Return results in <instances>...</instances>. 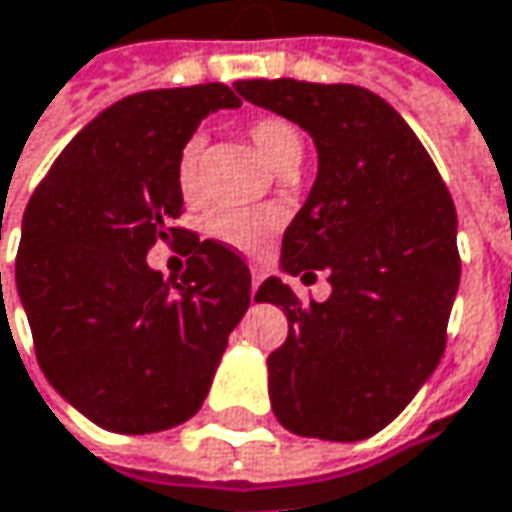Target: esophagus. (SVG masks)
I'll return each mask as SVG.
<instances>
[{
	"label": "esophagus",
	"instance_id": "1",
	"mask_svg": "<svg viewBox=\"0 0 512 512\" xmlns=\"http://www.w3.org/2000/svg\"><path fill=\"white\" fill-rule=\"evenodd\" d=\"M262 279H265V270H262V268H250V294H253V296H256V291H259Z\"/></svg>",
	"mask_w": 512,
	"mask_h": 512
}]
</instances>
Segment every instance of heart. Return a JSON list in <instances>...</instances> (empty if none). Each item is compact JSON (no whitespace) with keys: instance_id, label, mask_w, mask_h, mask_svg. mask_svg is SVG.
<instances>
[{"instance_id":"b5f03b06","label":"heart","mask_w":512,"mask_h":512,"mask_svg":"<svg viewBox=\"0 0 512 512\" xmlns=\"http://www.w3.org/2000/svg\"><path fill=\"white\" fill-rule=\"evenodd\" d=\"M250 141L259 149V155L268 161V167L276 172L282 167H291L302 161L305 141L302 132L296 129L291 120L285 117H259L250 123ZM201 152H204V138L192 135L184 143L181 155H178V192L184 195V201H195L201 192ZM279 227V216L273 210H230L221 207L207 216V233L216 242L227 244L239 253H259L270 242L273 230Z\"/></svg>"}]
</instances>
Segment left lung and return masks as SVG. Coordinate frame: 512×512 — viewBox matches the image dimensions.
I'll list each match as a JSON object with an SVG mask.
<instances>
[{"label": "left lung", "instance_id": "obj_1", "mask_svg": "<svg viewBox=\"0 0 512 512\" xmlns=\"http://www.w3.org/2000/svg\"><path fill=\"white\" fill-rule=\"evenodd\" d=\"M253 106L317 146V178L282 236L288 276L325 270L331 296L302 305L270 276L288 340L268 357L273 415L320 441H363L432 377L458 294V216L418 135L374 91L348 83L242 80Z\"/></svg>", "mask_w": 512, "mask_h": 512}]
</instances>
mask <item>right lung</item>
<instances>
[{"instance_id": "1", "label": "right lung", "mask_w": 512, "mask_h": 512, "mask_svg": "<svg viewBox=\"0 0 512 512\" xmlns=\"http://www.w3.org/2000/svg\"><path fill=\"white\" fill-rule=\"evenodd\" d=\"M236 106L224 83L129 94L74 135L25 207L16 291L39 369L109 432L190 421L250 305L242 259L172 227L184 143L210 112ZM155 241L191 256L181 277L148 268Z\"/></svg>"}]
</instances>
